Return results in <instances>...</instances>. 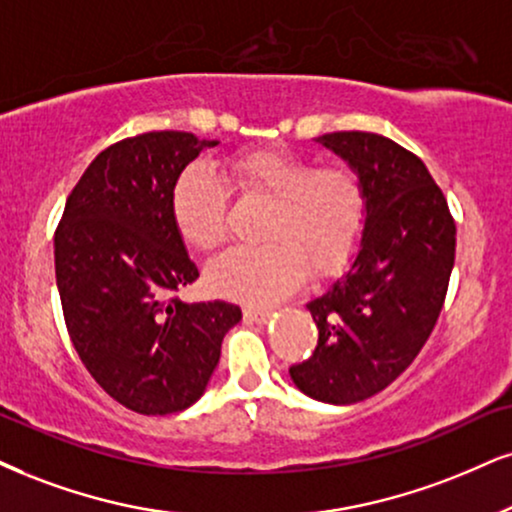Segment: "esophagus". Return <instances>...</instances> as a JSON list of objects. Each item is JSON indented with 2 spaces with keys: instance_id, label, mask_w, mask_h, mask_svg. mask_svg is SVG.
<instances>
[{
  "instance_id": "obj_1",
  "label": "esophagus",
  "mask_w": 512,
  "mask_h": 512,
  "mask_svg": "<svg viewBox=\"0 0 512 512\" xmlns=\"http://www.w3.org/2000/svg\"><path fill=\"white\" fill-rule=\"evenodd\" d=\"M244 318L251 320V323L258 325H266L270 320V311L268 308H254V306H246L244 308Z\"/></svg>"
}]
</instances>
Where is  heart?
Returning a JSON list of instances; mask_svg holds the SVG:
<instances>
[{"label": "heart", "mask_w": 512, "mask_h": 512, "mask_svg": "<svg viewBox=\"0 0 512 512\" xmlns=\"http://www.w3.org/2000/svg\"><path fill=\"white\" fill-rule=\"evenodd\" d=\"M232 185L266 204L258 227L263 244L232 249L208 266L220 296L268 306L311 277L339 273L361 242L365 187L351 166H315L287 149H246L227 161ZM227 189L211 170L189 166L170 192V216L187 246L213 251L227 237Z\"/></svg>", "instance_id": "b5f03b06"}]
</instances>
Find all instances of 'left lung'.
Here are the masks:
<instances>
[{"mask_svg":"<svg viewBox=\"0 0 512 512\" xmlns=\"http://www.w3.org/2000/svg\"><path fill=\"white\" fill-rule=\"evenodd\" d=\"M323 147L361 175L365 225L342 277L308 301L318 346L292 365L315 401L349 406L389 387L415 361L444 306L456 223L418 156L375 132H330Z\"/></svg>","mask_w":512,"mask_h":512,"instance_id":"1","label":"left lung"}]
</instances>
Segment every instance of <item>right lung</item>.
Listing matches in <instances>:
<instances>
[{"mask_svg":"<svg viewBox=\"0 0 512 512\" xmlns=\"http://www.w3.org/2000/svg\"><path fill=\"white\" fill-rule=\"evenodd\" d=\"M216 144L178 130L111 144L82 173L56 227V287L71 342L99 387L135 413L168 415L199 401L223 337L242 320L227 301L173 296L199 270L170 216V192Z\"/></svg>","mask_w":512,"mask_h":512,"instance_id":"obj_1","label":"right lung"}]
</instances>
